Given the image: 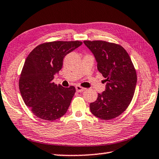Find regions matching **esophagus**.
Segmentation results:
<instances>
[{
  "label": "esophagus",
  "instance_id": "obj_1",
  "mask_svg": "<svg viewBox=\"0 0 159 159\" xmlns=\"http://www.w3.org/2000/svg\"><path fill=\"white\" fill-rule=\"evenodd\" d=\"M76 90L77 92H80H80H83V91H85V88L80 87V85H77V86H76Z\"/></svg>",
  "mask_w": 159,
  "mask_h": 159
}]
</instances>
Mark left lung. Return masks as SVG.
Returning a JSON list of instances; mask_svg holds the SVG:
<instances>
[{
    "label": "left lung",
    "mask_w": 159,
    "mask_h": 159,
    "mask_svg": "<svg viewBox=\"0 0 159 159\" xmlns=\"http://www.w3.org/2000/svg\"><path fill=\"white\" fill-rule=\"evenodd\" d=\"M95 57L98 69L104 78L105 90L98 93L95 102L90 104L92 114L102 120L118 116L133 99L137 74L130 56L119 45L103 41H85Z\"/></svg>",
    "instance_id": "1"
}]
</instances>
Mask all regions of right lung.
Masks as SVG:
<instances>
[{
	"label": "right lung",
	"instance_id": "right-lung-1",
	"mask_svg": "<svg viewBox=\"0 0 159 159\" xmlns=\"http://www.w3.org/2000/svg\"><path fill=\"white\" fill-rule=\"evenodd\" d=\"M82 45L80 41H54L38 45L26 57L19 88L26 106L43 120H54L66 114L76 89L53 82L62 68L67 54Z\"/></svg>",
	"mask_w": 159,
	"mask_h": 159
}]
</instances>
